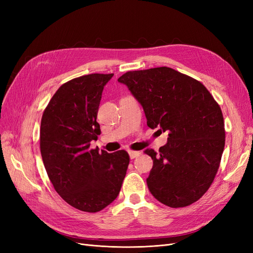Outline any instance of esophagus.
I'll use <instances>...</instances> for the list:
<instances>
[{
	"instance_id": "esophagus-1",
	"label": "esophagus",
	"mask_w": 253,
	"mask_h": 253,
	"mask_svg": "<svg viewBox=\"0 0 253 253\" xmlns=\"http://www.w3.org/2000/svg\"><path fill=\"white\" fill-rule=\"evenodd\" d=\"M128 154L131 159H134L136 157H138L140 155V152H137V151H128Z\"/></svg>"
}]
</instances>
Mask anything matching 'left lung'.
I'll list each match as a JSON object with an SVG mask.
<instances>
[{"instance_id": "left-lung-1", "label": "left lung", "mask_w": 253, "mask_h": 253, "mask_svg": "<svg viewBox=\"0 0 253 253\" xmlns=\"http://www.w3.org/2000/svg\"><path fill=\"white\" fill-rule=\"evenodd\" d=\"M142 105L147 125L168 131L147 178L150 192L171 208L197 202L208 191L225 148L223 113L201 81L163 66L132 71L118 79Z\"/></svg>"}]
</instances>
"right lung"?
<instances>
[{"label": "right lung", "instance_id": "add662e5", "mask_svg": "<svg viewBox=\"0 0 253 253\" xmlns=\"http://www.w3.org/2000/svg\"><path fill=\"white\" fill-rule=\"evenodd\" d=\"M113 76L90 74L65 82L41 119L40 150L49 180L68 205L84 212H98L116 200L129 163L125 150L89 148L101 133L97 113Z\"/></svg>", "mask_w": 253, "mask_h": 253}]
</instances>
